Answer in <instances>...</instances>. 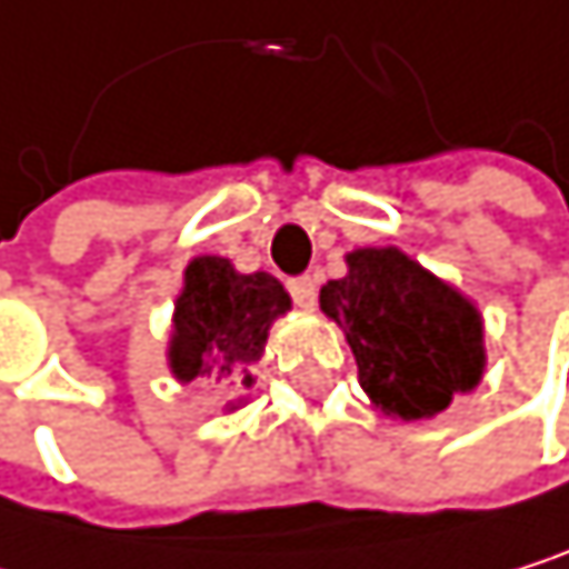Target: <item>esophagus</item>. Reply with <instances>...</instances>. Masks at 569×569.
<instances>
[{
    "mask_svg": "<svg viewBox=\"0 0 569 569\" xmlns=\"http://www.w3.org/2000/svg\"><path fill=\"white\" fill-rule=\"evenodd\" d=\"M288 291H291L295 305L311 308V305H316L319 284H316V278H311V274H301V278H291V281H288Z\"/></svg>",
    "mask_w": 569,
    "mask_h": 569,
    "instance_id": "34e87169",
    "label": "esophagus"
}]
</instances>
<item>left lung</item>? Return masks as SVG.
<instances>
[{
	"mask_svg": "<svg viewBox=\"0 0 569 569\" xmlns=\"http://www.w3.org/2000/svg\"><path fill=\"white\" fill-rule=\"evenodd\" d=\"M349 274L322 284V311L346 329L359 383L383 413L420 420L478 387L481 316L397 247L352 250Z\"/></svg>",
	"mask_w": 569,
	"mask_h": 569,
	"instance_id": "left-lung-1",
	"label": "left lung"
}]
</instances>
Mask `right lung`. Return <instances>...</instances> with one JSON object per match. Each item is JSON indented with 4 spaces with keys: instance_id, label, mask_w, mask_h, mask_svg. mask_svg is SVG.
<instances>
[{
    "instance_id": "add662e5",
    "label": "right lung",
    "mask_w": 569,
    "mask_h": 569,
    "mask_svg": "<svg viewBox=\"0 0 569 569\" xmlns=\"http://www.w3.org/2000/svg\"><path fill=\"white\" fill-rule=\"evenodd\" d=\"M291 308L278 278L237 274L227 258H196L176 301L169 366L179 380L210 377L230 390L253 383V362L264 356L268 329Z\"/></svg>"
}]
</instances>
